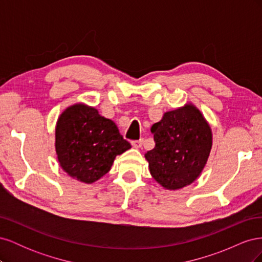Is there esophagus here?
<instances>
[{
  "mask_svg": "<svg viewBox=\"0 0 262 262\" xmlns=\"http://www.w3.org/2000/svg\"><path fill=\"white\" fill-rule=\"evenodd\" d=\"M131 144H132L133 147L140 148V147H142V144H143V139H140V140H137V141H132Z\"/></svg>",
  "mask_w": 262,
  "mask_h": 262,
  "instance_id": "34e87169",
  "label": "esophagus"
}]
</instances>
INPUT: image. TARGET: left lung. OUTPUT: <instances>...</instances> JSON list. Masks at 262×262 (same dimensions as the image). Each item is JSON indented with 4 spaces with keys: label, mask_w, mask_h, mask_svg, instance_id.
I'll return each instance as SVG.
<instances>
[{
    "label": "left lung",
    "mask_w": 262,
    "mask_h": 262,
    "mask_svg": "<svg viewBox=\"0 0 262 262\" xmlns=\"http://www.w3.org/2000/svg\"><path fill=\"white\" fill-rule=\"evenodd\" d=\"M155 147L145 153L152 177L167 190H178L200 176L212 148V130L191 102L165 113L150 128Z\"/></svg>",
    "instance_id": "obj_1"
}]
</instances>
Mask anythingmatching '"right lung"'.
Here are the masks:
<instances>
[{"label":"right lung","mask_w":262,"mask_h":262,"mask_svg":"<svg viewBox=\"0 0 262 262\" xmlns=\"http://www.w3.org/2000/svg\"><path fill=\"white\" fill-rule=\"evenodd\" d=\"M131 148L116 123L85 104L63 112L55 126V152L69 176L93 184L112 168L117 155Z\"/></svg>","instance_id":"1"}]
</instances>
